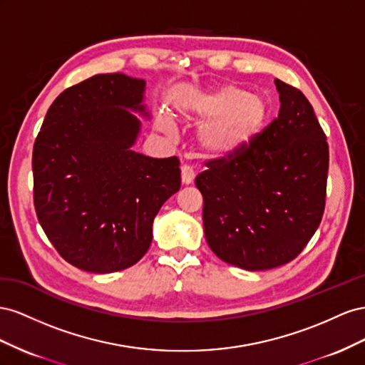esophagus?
I'll return each mask as SVG.
<instances>
[{"label": "esophagus", "mask_w": 365, "mask_h": 365, "mask_svg": "<svg viewBox=\"0 0 365 365\" xmlns=\"http://www.w3.org/2000/svg\"><path fill=\"white\" fill-rule=\"evenodd\" d=\"M194 177H195V173H194V170L191 168V166L183 165V166H182V183H183V185L192 183Z\"/></svg>", "instance_id": "1"}]
</instances>
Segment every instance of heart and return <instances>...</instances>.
Returning <instances> with one entry per match:
<instances>
[{"mask_svg":"<svg viewBox=\"0 0 365 365\" xmlns=\"http://www.w3.org/2000/svg\"><path fill=\"white\" fill-rule=\"evenodd\" d=\"M183 116L203 120L197 134L203 155L227 160L246 151L266 128L270 108L264 98L242 87L223 86L185 99Z\"/></svg>","mask_w":365,"mask_h":365,"instance_id":"heart-1","label":"heart"}]
</instances>
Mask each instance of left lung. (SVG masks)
Masks as SVG:
<instances>
[{
  "label": "left lung",
  "instance_id": "1",
  "mask_svg": "<svg viewBox=\"0 0 365 365\" xmlns=\"http://www.w3.org/2000/svg\"><path fill=\"white\" fill-rule=\"evenodd\" d=\"M278 118L227 160L195 177L205 237L223 262L246 270L283 266L299 255L326 206L329 145L307 98L275 79Z\"/></svg>",
  "mask_w": 365,
  "mask_h": 365
}]
</instances>
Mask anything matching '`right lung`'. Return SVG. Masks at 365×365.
<instances>
[{
	"mask_svg": "<svg viewBox=\"0 0 365 365\" xmlns=\"http://www.w3.org/2000/svg\"><path fill=\"white\" fill-rule=\"evenodd\" d=\"M145 81L96 75L51 103L34 145V202L59 255L110 274L136 264L153 240L162 205L180 190L179 159L133 151Z\"/></svg>",
	"mask_w": 365,
	"mask_h": 365,
	"instance_id": "1",
	"label": "right lung"
}]
</instances>
